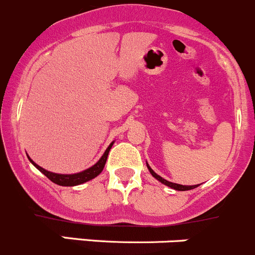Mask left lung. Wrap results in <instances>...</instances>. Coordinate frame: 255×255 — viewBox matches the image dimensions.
Instances as JSON below:
<instances>
[{
    "instance_id": "1",
    "label": "left lung",
    "mask_w": 255,
    "mask_h": 255,
    "mask_svg": "<svg viewBox=\"0 0 255 255\" xmlns=\"http://www.w3.org/2000/svg\"><path fill=\"white\" fill-rule=\"evenodd\" d=\"M146 166H147V168H148V171H150V173L153 176V177L156 178V180H158L161 183H163V185L168 186V187L173 188V190H176V191H188V190H192V188L198 187V185H195V186H183V185H178V183L170 182V181L165 180V178H162V177H161V176H158L157 173H156L155 171H153L152 168H151L150 166H148L147 162H146Z\"/></svg>"
}]
</instances>
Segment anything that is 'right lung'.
<instances>
[{
    "label": "right lung",
    "instance_id": "1",
    "mask_svg": "<svg viewBox=\"0 0 255 255\" xmlns=\"http://www.w3.org/2000/svg\"><path fill=\"white\" fill-rule=\"evenodd\" d=\"M113 143H114V141H113V142L108 146V148L105 150L104 155L100 157V160L98 161L95 165H93L92 167L87 168V170L82 171V172L73 173V175H62V173L50 172V171L44 170V168L41 167V166L37 165L33 160H31L29 157L28 158H29V161H31V162L33 163V165L36 166L39 171H41L43 175L47 176V177L49 178L52 182L57 183V185H59V186H77V185H82V183L87 182V181L93 180V178H95L100 172H102L103 168H104V166H105V162H107L108 153H109Z\"/></svg>",
    "mask_w": 255,
    "mask_h": 255
}]
</instances>
